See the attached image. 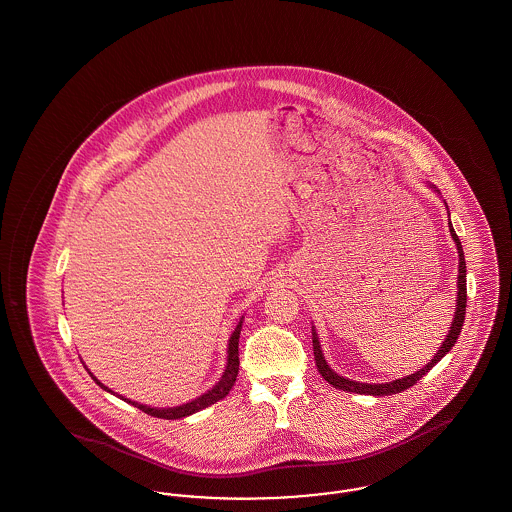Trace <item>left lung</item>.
<instances>
[{"instance_id": "8db88e82", "label": "left lung", "mask_w": 512, "mask_h": 512, "mask_svg": "<svg viewBox=\"0 0 512 512\" xmlns=\"http://www.w3.org/2000/svg\"><path fill=\"white\" fill-rule=\"evenodd\" d=\"M449 232L457 244V251H459V280H457V286H459V295H457V311H455V318H453V324H451V330L447 334L445 341L441 343L438 353L434 355V359L420 368L418 372H414L411 376H405V378H399V380H393V382H386V384H363V382H355V380H349V378H343L340 374H336L322 355V349H320V341H318L317 330L313 328V351H315V363H317L318 372L322 374V378L332 384L336 390L351 391V393H363V395H393V393H401V391L409 390L411 386H414L424 374H428L434 366L438 365L439 361L451 351V347L455 345L457 338L461 336V330H463L464 315H466V263H464L463 245L459 236L455 234L451 222H449Z\"/></svg>"}]
</instances>
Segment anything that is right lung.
I'll return each instance as SVG.
<instances>
[{"label":"right lung","instance_id":"obj_1","mask_svg":"<svg viewBox=\"0 0 512 512\" xmlns=\"http://www.w3.org/2000/svg\"><path fill=\"white\" fill-rule=\"evenodd\" d=\"M240 332H242V320L238 322L236 330L232 332L230 341H228V363H226V370H224V374H222V378H220L219 384H217L215 388H211V390L207 391V393H203L201 397L194 399V401H190V403H184V405H180V407L157 409V407H147V405H140V403H136V401H130V399L121 397V395H119V397L124 399L126 403H130V405L138 407L140 411H144L146 414H151V416H155V418H167V420H176V418H184V416H190V414L197 413V411H201V409H205V407H209V405L217 403V401L224 399V397L230 393L232 386L236 384L238 372H240V355H238V341H240ZM90 376L96 380V384H98L99 388H103V390L109 391V393H113V391L109 390L107 386H103V384L99 382L98 378H96L92 372H90Z\"/></svg>","mask_w":512,"mask_h":512}]
</instances>
